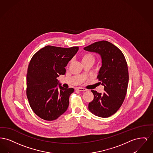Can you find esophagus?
<instances>
[{
    "instance_id": "obj_1",
    "label": "esophagus",
    "mask_w": 153,
    "mask_h": 153,
    "mask_svg": "<svg viewBox=\"0 0 153 153\" xmlns=\"http://www.w3.org/2000/svg\"><path fill=\"white\" fill-rule=\"evenodd\" d=\"M77 90H78V91H81V92H84V91H87V89H85V88H77V89H76Z\"/></svg>"
}]
</instances>
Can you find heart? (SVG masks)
Masks as SVG:
<instances>
[{
    "mask_svg": "<svg viewBox=\"0 0 153 153\" xmlns=\"http://www.w3.org/2000/svg\"><path fill=\"white\" fill-rule=\"evenodd\" d=\"M81 61L82 63L84 62H87V61H94V56L92 54L90 53H85L81 55Z\"/></svg>",
    "mask_w": 153,
    "mask_h": 153,
    "instance_id": "b5f03b06",
    "label": "heart"
}]
</instances>
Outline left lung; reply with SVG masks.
<instances>
[{
	"instance_id": "1",
	"label": "left lung",
	"mask_w": 153,
	"mask_h": 153,
	"mask_svg": "<svg viewBox=\"0 0 153 153\" xmlns=\"http://www.w3.org/2000/svg\"><path fill=\"white\" fill-rule=\"evenodd\" d=\"M84 49L100 55L102 66L97 78L104 87L103 94L91 91L94 98L88 109L97 117H108L120 108L127 93L129 77L126 58L118 48L107 41L96 42Z\"/></svg>"
}]
</instances>
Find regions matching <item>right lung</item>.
<instances>
[{"label":"right lung","instance_id":"add662e5","mask_svg":"<svg viewBox=\"0 0 153 153\" xmlns=\"http://www.w3.org/2000/svg\"><path fill=\"white\" fill-rule=\"evenodd\" d=\"M79 50L78 46L64 48L46 46L30 61L26 77V95L30 107L40 118L56 120L68 109L74 89L58 84L57 77L65 74V66Z\"/></svg>","mask_w":153,"mask_h":153}]
</instances>
